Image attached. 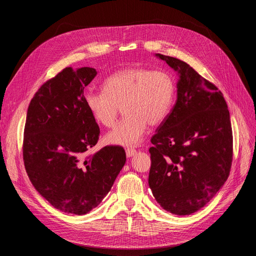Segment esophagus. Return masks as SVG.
I'll return each instance as SVG.
<instances>
[{"mask_svg":"<svg viewBox=\"0 0 256 256\" xmlns=\"http://www.w3.org/2000/svg\"><path fill=\"white\" fill-rule=\"evenodd\" d=\"M126 156H128V158H130V156H135L136 154H137V152H136V150H134V148H126Z\"/></svg>","mask_w":256,"mask_h":256,"instance_id":"esophagus-1","label":"esophagus"}]
</instances>
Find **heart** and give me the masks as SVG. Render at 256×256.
I'll use <instances>...</instances> for the list:
<instances>
[{
	"mask_svg": "<svg viewBox=\"0 0 256 256\" xmlns=\"http://www.w3.org/2000/svg\"><path fill=\"white\" fill-rule=\"evenodd\" d=\"M176 82L170 72L147 67H128L108 76L102 91L87 90L84 102L93 120L111 128L122 106L124 117L106 135V143L135 146L150 126H158L170 113Z\"/></svg>",
	"mask_w": 256,
	"mask_h": 256,
	"instance_id": "1",
	"label": "heart"
}]
</instances>
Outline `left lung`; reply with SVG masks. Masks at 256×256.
Instances as JSON below:
<instances>
[{"label": "left lung", "mask_w": 256, "mask_h": 256, "mask_svg": "<svg viewBox=\"0 0 256 256\" xmlns=\"http://www.w3.org/2000/svg\"><path fill=\"white\" fill-rule=\"evenodd\" d=\"M156 56L180 74L178 98L152 137L148 184L164 210L186 216L208 204L230 176L232 130L222 92L189 64Z\"/></svg>", "instance_id": "obj_1"}]
</instances>
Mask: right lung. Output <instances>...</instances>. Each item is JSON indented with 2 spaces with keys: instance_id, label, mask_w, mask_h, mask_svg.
<instances>
[{
  "instance_id": "right-lung-1",
  "label": "right lung",
  "mask_w": 256,
  "mask_h": 256,
  "mask_svg": "<svg viewBox=\"0 0 256 256\" xmlns=\"http://www.w3.org/2000/svg\"><path fill=\"white\" fill-rule=\"evenodd\" d=\"M96 74L66 67L34 94L26 118L22 158L29 178L54 208L74 214L100 204L126 160L119 145L86 154L100 132L84 102V89Z\"/></svg>"
}]
</instances>
